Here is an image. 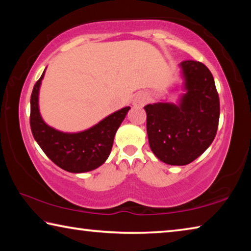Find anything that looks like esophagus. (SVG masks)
Instances as JSON below:
<instances>
[{
	"label": "esophagus",
	"instance_id": "34e87169",
	"mask_svg": "<svg viewBox=\"0 0 251 251\" xmlns=\"http://www.w3.org/2000/svg\"><path fill=\"white\" fill-rule=\"evenodd\" d=\"M147 100H148V96L146 93H138L134 99V104L143 106L147 103Z\"/></svg>",
	"mask_w": 251,
	"mask_h": 251
}]
</instances>
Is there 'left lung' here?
<instances>
[{
    "instance_id": "obj_1",
    "label": "left lung",
    "mask_w": 251,
    "mask_h": 251,
    "mask_svg": "<svg viewBox=\"0 0 251 251\" xmlns=\"http://www.w3.org/2000/svg\"><path fill=\"white\" fill-rule=\"evenodd\" d=\"M187 93L179 105H146L151 150L168 165L182 166L205 151L217 134L220 104L214 77L198 61L180 63Z\"/></svg>"
}]
</instances>
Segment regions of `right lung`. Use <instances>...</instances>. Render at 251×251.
Instances as JSON below:
<instances>
[{
	"mask_svg": "<svg viewBox=\"0 0 251 251\" xmlns=\"http://www.w3.org/2000/svg\"><path fill=\"white\" fill-rule=\"evenodd\" d=\"M44 72L34 85L31 95L29 125L34 138L45 155L66 172L85 173L100 167L109 156L116 130L130 107L110 114L87 130L76 134L62 133L46 125L40 115L39 91Z\"/></svg>",
	"mask_w": 251,
	"mask_h": 251,
	"instance_id": "1",
	"label": "right lung"
}]
</instances>
